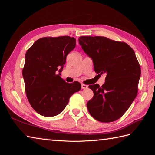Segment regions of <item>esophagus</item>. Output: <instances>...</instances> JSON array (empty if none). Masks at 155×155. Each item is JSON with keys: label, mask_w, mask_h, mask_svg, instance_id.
Returning <instances> with one entry per match:
<instances>
[{"label": "esophagus", "mask_w": 155, "mask_h": 155, "mask_svg": "<svg viewBox=\"0 0 155 155\" xmlns=\"http://www.w3.org/2000/svg\"><path fill=\"white\" fill-rule=\"evenodd\" d=\"M88 88V86L86 85H84V84H81V88L82 89H86Z\"/></svg>", "instance_id": "34e87169"}]
</instances>
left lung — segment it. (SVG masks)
<instances>
[{"instance_id": "obj_1", "label": "left lung", "mask_w": 155, "mask_h": 155, "mask_svg": "<svg viewBox=\"0 0 155 155\" xmlns=\"http://www.w3.org/2000/svg\"><path fill=\"white\" fill-rule=\"evenodd\" d=\"M79 43L93 61L97 74H106L105 82L89 85L94 96L87 103L96 120L109 123L122 116L138 93L141 69L134 50L125 43L100 36H81Z\"/></svg>"}]
</instances>
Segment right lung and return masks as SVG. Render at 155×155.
I'll use <instances>...</instances> for the list:
<instances>
[{
  "instance_id": "right-lung-1",
  "label": "right lung",
  "mask_w": 155,
  "mask_h": 155,
  "mask_svg": "<svg viewBox=\"0 0 155 155\" xmlns=\"http://www.w3.org/2000/svg\"><path fill=\"white\" fill-rule=\"evenodd\" d=\"M76 45V39L69 36L43 37L27 50L22 76L28 100L38 114L46 117L58 115L70 96L81 89L79 82L66 83L60 74L67 55ZM58 70L60 73L56 74Z\"/></svg>"
}]
</instances>
